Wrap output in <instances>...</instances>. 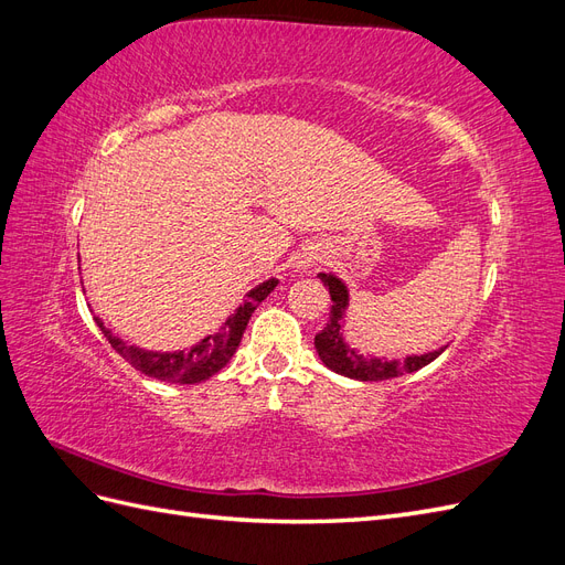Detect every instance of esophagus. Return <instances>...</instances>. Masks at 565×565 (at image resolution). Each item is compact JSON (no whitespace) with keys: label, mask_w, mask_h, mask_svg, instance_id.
<instances>
[{"label":"esophagus","mask_w":565,"mask_h":565,"mask_svg":"<svg viewBox=\"0 0 565 565\" xmlns=\"http://www.w3.org/2000/svg\"><path fill=\"white\" fill-rule=\"evenodd\" d=\"M324 249L322 247H318V245H309V247H303L297 256H295V270L297 273H309L311 268H316L318 264H322L324 262Z\"/></svg>","instance_id":"1"}]
</instances>
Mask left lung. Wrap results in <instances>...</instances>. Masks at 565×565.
I'll list each match as a JSON object with an SVG mask.
<instances>
[{
	"mask_svg": "<svg viewBox=\"0 0 565 565\" xmlns=\"http://www.w3.org/2000/svg\"><path fill=\"white\" fill-rule=\"evenodd\" d=\"M318 278L322 285L330 289L332 297V309H330V320L324 324V330L316 334V351L320 355V361L324 367H330L332 372L341 374V377L358 380V382H382V380H393L401 377L405 372H417L424 365H429L431 361L446 351L448 347H440L429 353H413L407 355L405 361H398V358H377V355H363L355 347H351L347 337H344V324H347V313H349V287L347 282L337 278L334 273H318Z\"/></svg>",
	"mask_w": 565,
	"mask_h": 565,
	"instance_id": "8db88e82",
	"label": "left lung"
}]
</instances>
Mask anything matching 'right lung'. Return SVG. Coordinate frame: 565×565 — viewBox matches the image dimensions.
<instances>
[{
  "mask_svg": "<svg viewBox=\"0 0 565 565\" xmlns=\"http://www.w3.org/2000/svg\"><path fill=\"white\" fill-rule=\"evenodd\" d=\"M276 287H278V280L268 278L256 285L254 289H249L247 299L237 306L235 313L228 316L226 322L221 324L214 334L202 337L191 349L148 351L136 344H127L125 339L115 337L98 316H94V320L98 324V330L104 332V337L110 341V347L122 355L134 370H139L148 374V377H156L169 384H200L204 380H210L212 374H216L231 361L235 349L241 347L243 332L247 328L252 313L256 311V306H259Z\"/></svg>",
  "mask_w": 565,
  "mask_h": 565,
  "instance_id": "obj_1",
  "label": "right lung"
}]
</instances>
